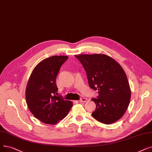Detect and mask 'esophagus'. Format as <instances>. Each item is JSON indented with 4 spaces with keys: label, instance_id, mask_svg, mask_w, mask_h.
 Listing matches in <instances>:
<instances>
[{
    "label": "esophagus",
    "instance_id": "34e87169",
    "mask_svg": "<svg viewBox=\"0 0 152 152\" xmlns=\"http://www.w3.org/2000/svg\"><path fill=\"white\" fill-rule=\"evenodd\" d=\"M87 101H88V99L87 98H84V97L81 98V99L80 100V102H87Z\"/></svg>",
    "mask_w": 152,
    "mask_h": 152
}]
</instances>
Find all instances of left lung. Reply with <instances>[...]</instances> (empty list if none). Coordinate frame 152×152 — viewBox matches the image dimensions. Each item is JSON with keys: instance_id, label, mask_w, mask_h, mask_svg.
<instances>
[{"instance_id": "8db88e82", "label": "left lung", "mask_w": 152, "mask_h": 152, "mask_svg": "<svg viewBox=\"0 0 152 152\" xmlns=\"http://www.w3.org/2000/svg\"><path fill=\"white\" fill-rule=\"evenodd\" d=\"M75 56L86 72L89 87L98 90L99 96L91 99L96 105L92 117L105 124L119 120L126 112L131 97L129 83L121 66L103 54Z\"/></svg>"}]
</instances>
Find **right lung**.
<instances>
[{
	"label": "right lung",
	"mask_w": 152,
	"mask_h": 152,
	"mask_svg": "<svg viewBox=\"0 0 152 152\" xmlns=\"http://www.w3.org/2000/svg\"><path fill=\"white\" fill-rule=\"evenodd\" d=\"M68 56H53L39 62L33 70L25 98L32 114L41 122L53 125L68 115L72 103L58 93L56 76Z\"/></svg>",
	"instance_id": "obj_1"
}]
</instances>
